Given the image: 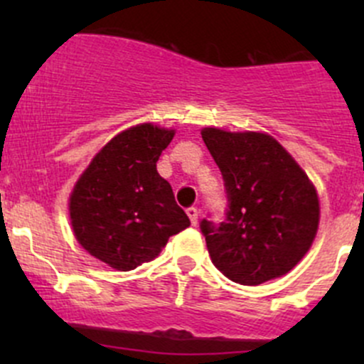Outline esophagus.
<instances>
[{"label": "esophagus", "mask_w": 364, "mask_h": 364, "mask_svg": "<svg viewBox=\"0 0 364 364\" xmlns=\"http://www.w3.org/2000/svg\"><path fill=\"white\" fill-rule=\"evenodd\" d=\"M186 215H188L192 225H197V222H199V209H197L196 205H190V208L186 209Z\"/></svg>", "instance_id": "esophagus-1"}]
</instances>
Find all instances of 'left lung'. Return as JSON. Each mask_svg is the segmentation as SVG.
Segmentation results:
<instances>
[{"label":"left lung","instance_id":"1","mask_svg":"<svg viewBox=\"0 0 364 364\" xmlns=\"http://www.w3.org/2000/svg\"><path fill=\"white\" fill-rule=\"evenodd\" d=\"M225 186V218L200 222L213 264L241 285L289 273L314 243L318 197L280 142L257 132L204 128Z\"/></svg>","mask_w":364,"mask_h":364}]
</instances>
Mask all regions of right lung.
<instances>
[{
	"instance_id": "obj_1",
	"label": "right lung",
	"mask_w": 364,
	"mask_h": 364,
	"mask_svg": "<svg viewBox=\"0 0 364 364\" xmlns=\"http://www.w3.org/2000/svg\"><path fill=\"white\" fill-rule=\"evenodd\" d=\"M174 130L139 124L121 132L84 171L70 196L73 232L84 250L114 269L155 259L190 225L171 185L156 172Z\"/></svg>"
}]
</instances>
